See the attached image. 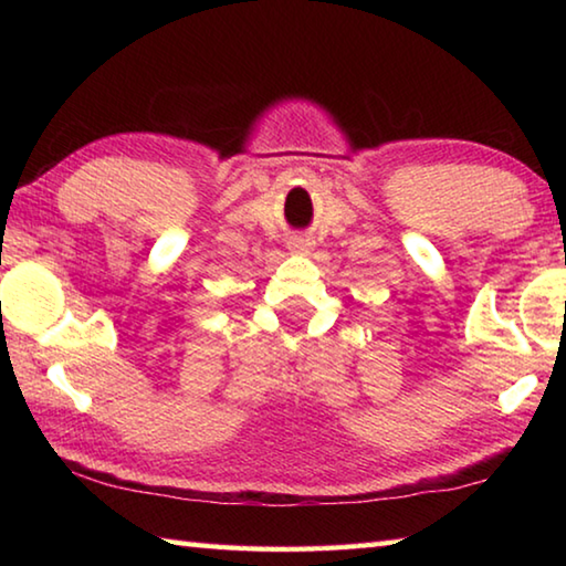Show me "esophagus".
Returning <instances> with one entry per match:
<instances>
[{
  "instance_id": "1",
  "label": "esophagus",
  "mask_w": 566,
  "mask_h": 566,
  "mask_svg": "<svg viewBox=\"0 0 566 566\" xmlns=\"http://www.w3.org/2000/svg\"><path fill=\"white\" fill-rule=\"evenodd\" d=\"M312 249V242L310 239H304V237H294V239H290V252L292 254H306Z\"/></svg>"
}]
</instances>
